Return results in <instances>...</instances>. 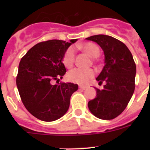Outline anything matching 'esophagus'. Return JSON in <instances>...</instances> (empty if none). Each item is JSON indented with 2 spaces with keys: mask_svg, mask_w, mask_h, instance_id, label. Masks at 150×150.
<instances>
[{
  "mask_svg": "<svg viewBox=\"0 0 150 150\" xmlns=\"http://www.w3.org/2000/svg\"><path fill=\"white\" fill-rule=\"evenodd\" d=\"M87 86H79V88L81 89V90H85V89L87 88Z\"/></svg>",
  "mask_w": 150,
  "mask_h": 150,
  "instance_id": "obj_1",
  "label": "esophagus"
}]
</instances>
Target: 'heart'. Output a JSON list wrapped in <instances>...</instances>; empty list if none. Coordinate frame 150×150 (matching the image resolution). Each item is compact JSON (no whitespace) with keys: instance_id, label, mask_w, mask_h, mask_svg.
Listing matches in <instances>:
<instances>
[{"instance_id":"obj_1","label":"heart","mask_w":150,"mask_h":150,"mask_svg":"<svg viewBox=\"0 0 150 150\" xmlns=\"http://www.w3.org/2000/svg\"><path fill=\"white\" fill-rule=\"evenodd\" d=\"M77 47L82 49L91 58H96L99 54V48L93 43H86L79 44ZM75 50L73 46H70L66 50L63 55V64L67 68L73 65L75 61ZM94 76V72L92 69H82L79 68L72 69L68 72L67 78L71 82L78 84H87Z\"/></svg>"}]
</instances>
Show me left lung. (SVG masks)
Returning <instances> with one entry per match:
<instances>
[{"mask_svg": "<svg viewBox=\"0 0 150 150\" xmlns=\"http://www.w3.org/2000/svg\"><path fill=\"white\" fill-rule=\"evenodd\" d=\"M97 43L103 50L104 66L96 81L105 83L102 90L96 88V97L88 103L89 110L102 120H112L128 105L135 89L137 67L131 51L123 43L106 35L86 38Z\"/></svg>", "mask_w": 150, "mask_h": 150, "instance_id": "1", "label": "left lung"}]
</instances>
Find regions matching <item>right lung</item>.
I'll return each mask as SVG.
<instances>
[{"mask_svg": "<svg viewBox=\"0 0 150 150\" xmlns=\"http://www.w3.org/2000/svg\"><path fill=\"white\" fill-rule=\"evenodd\" d=\"M78 39L51 40L35 45L19 62L16 86L22 103L34 117L51 122L62 117L78 88L72 83L53 84L66 72L63 55Z\"/></svg>", "mask_w": 150, "mask_h": 150, "instance_id": "right-lung-1", "label": "right lung"}]
</instances>
